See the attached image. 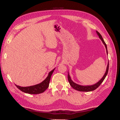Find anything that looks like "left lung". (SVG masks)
Wrapping results in <instances>:
<instances>
[{
  "label": "left lung",
  "instance_id": "8db88e82",
  "mask_svg": "<svg viewBox=\"0 0 120 120\" xmlns=\"http://www.w3.org/2000/svg\"><path fill=\"white\" fill-rule=\"evenodd\" d=\"M96 33H97V34L98 36V37H99L101 40L102 41V43H103V44L105 45V47L106 50V53H107V54H108V50H107V46L106 45L105 43V41H104L101 35L98 31H96ZM109 62H108V66H107L106 70V72H105V74L103 75V76L102 78L101 79L98 83H96V84H93L92 85H87V86H83V85L77 84L74 83V82L72 80V79H71V78L70 75V74H69V73L68 72V82H69V83H70V84L71 86H72L74 89L77 90V91H81V92H90V91H94V90H95V89H97V88L101 85V84L104 80L107 74H108V71H109Z\"/></svg>",
  "mask_w": 120,
  "mask_h": 120
}]
</instances>
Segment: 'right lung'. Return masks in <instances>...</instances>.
Returning <instances> with one entry per match:
<instances>
[{
  "instance_id": "add662e5",
  "label": "right lung",
  "mask_w": 120,
  "mask_h": 120,
  "mask_svg": "<svg viewBox=\"0 0 120 120\" xmlns=\"http://www.w3.org/2000/svg\"><path fill=\"white\" fill-rule=\"evenodd\" d=\"M55 68L50 71V72H49L47 77L41 83H39L38 84L35 85L27 87L20 86L17 85H16V86L19 90H20V91H22L23 92H25L26 93H28L30 94H38L43 93L47 89L48 86H49L50 77H51L52 75V73H53L54 71L55 70Z\"/></svg>"
}]
</instances>
